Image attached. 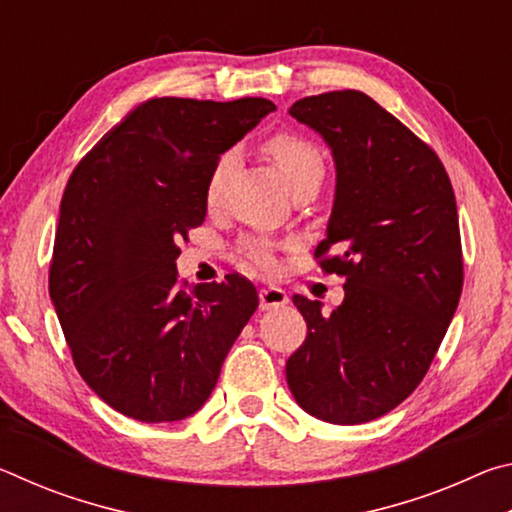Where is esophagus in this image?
Instances as JSON below:
<instances>
[{"label":"esophagus","instance_id":"34e87169","mask_svg":"<svg viewBox=\"0 0 512 512\" xmlns=\"http://www.w3.org/2000/svg\"><path fill=\"white\" fill-rule=\"evenodd\" d=\"M289 302V296L280 287H264L259 289V309H277L284 307Z\"/></svg>","mask_w":512,"mask_h":512}]
</instances>
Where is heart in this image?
<instances>
[{"instance_id":"heart-1","label":"heart","mask_w":512,"mask_h":512,"mask_svg":"<svg viewBox=\"0 0 512 512\" xmlns=\"http://www.w3.org/2000/svg\"><path fill=\"white\" fill-rule=\"evenodd\" d=\"M266 153L271 155V160L277 164V169H280L289 187H296L298 183H305V180H318L320 183V178H323V153H320L318 146L314 142H309L307 137H300L296 133H277L266 142ZM230 160L232 155L225 153L221 155L219 162L214 164L205 189L207 203H214L216 196H219L223 176L230 167ZM241 250H244V257L248 262H253L257 266L273 264V250L271 246L264 244V241H246Z\"/></svg>"}]
</instances>
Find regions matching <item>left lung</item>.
Instances as JSON below:
<instances>
[{
  "label": "left lung",
  "mask_w": 512,
  "mask_h": 512,
  "mask_svg": "<svg viewBox=\"0 0 512 512\" xmlns=\"http://www.w3.org/2000/svg\"><path fill=\"white\" fill-rule=\"evenodd\" d=\"M289 115L316 131L336 167L334 205L316 248L345 275L332 314L293 296L307 339L287 361L291 395L309 415L361 424L393 411L427 375L463 289L452 183L427 144L368 94L325 92Z\"/></svg>",
  "instance_id": "8db88e82"
}]
</instances>
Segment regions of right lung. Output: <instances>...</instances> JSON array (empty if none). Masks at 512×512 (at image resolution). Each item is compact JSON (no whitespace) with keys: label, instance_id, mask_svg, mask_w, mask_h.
Masks as SVG:
<instances>
[{"label":"right lung","instance_id":"obj_1","mask_svg":"<svg viewBox=\"0 0 512 512\" xmlns=\"http://www.w3.org/2000/svg\"><path fill=\"white\" fill-rule=\"evenodd\" d=\"M275 103L149 99L76 164L60 201L49 296L76 368L140 422L189 418L259 305L253 284H178V241L207 214L221 155Z\"/></svg>","mask_w":512,"mask_h":512}]
</instances>
